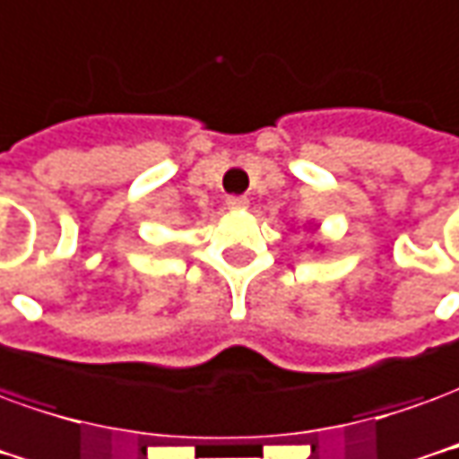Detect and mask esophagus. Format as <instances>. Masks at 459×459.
<instances>
[{
	"label": "esophagus",
	"instance_id": "obj_1",
	"mask_svg": "<svg viewBox=\"0 0 459 459\" xmlns=\"http://www.w3.org/2000/svg\"><path fill=\"white\" fill-rule=\"evenodd\" d=\"M247 207H249V200H247V197H227V210L239 212V210H247Z\"/></svg>",
	"mask_w": 459,
	"mask_h": 459
}]
</instances>
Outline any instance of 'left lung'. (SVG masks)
Wrapping results in <instances>:
<instances>
[{
    "mask_svg": "<svg viewBox=\"0 0 459 459\" xmlns=\"http://www.w3.org/2000/svg\"><path fill=\"white\" fill-rule=\"evenodd\" d=\"M316 230H318V227H316V224H314V232H316Z\"/></svg>",
    "mask_w": 459,
    "mask_h": 459,
    "instance_id": "obj_1",
    "label": "left lung"
}]
</instances>
